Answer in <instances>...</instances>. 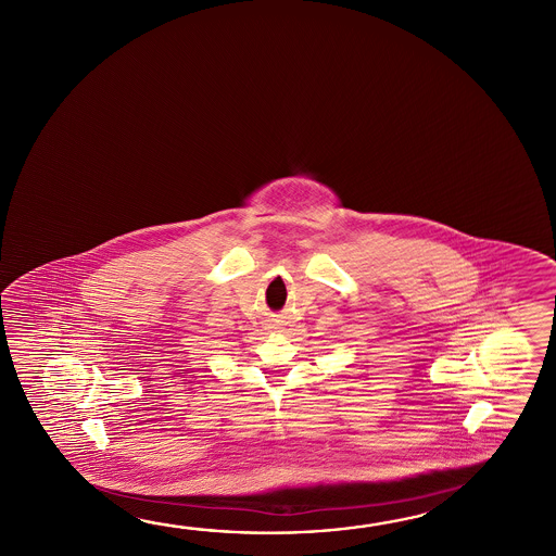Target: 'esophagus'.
<instances>
[{"label":"esophagus","instance_id":"esophagus-1","mask_svg":"<svg viewBox=\"0 0 556 556\" xmlns=\"http://www.w3.org/2000/svg\"><path fill=\"white\" fill-rule=\"evenodd\" d=\"M269 328H271V329H277V326H269Z\"/></svg>","mask_w":556,"mask_h":556}]
</instances>
